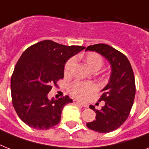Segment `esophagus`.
<instances>
[{"label":"esophagus","instance_id":"obj_1","mask_svg":"<svg viewBox=\"0 0 149 149\" xmlns=\"http://www.w3.org/2000/svg\"><path fill=\"white\" fill-rule=\"evenodd\" d=\"M73 102H74V104H77V105H80V106L84 107H88L87 105H86V104H83L82 102L79 101V100H73Z\"/></svg>","mask_w":149,"mask_h":149}]
</instances>
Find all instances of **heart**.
Listing matches in <instances>:
<instances>
[{
    "label": "heart",
    "mask_w": 149,
    "mask_h": 149,
    "mask_svg": "<svg viewBox=\"0 0 149 149\" xmlns=\"http://www.w3.org/2000/svg\"><path fill=\"white\" fill-rule=\"evenodd\" d=\"M79 58L84 61L86 67L91 72H97L103 65L102 57L99 54L95 52H89L84 57L79 56ZM73 63H74L73 59H70L65 63L64 68L65 76H69L70 74ZM95 90L96 87L94 84L91 83H81V82H75L70 85L69 88L70 94L72 97L80 100L87 98L95 91Z\"/></svg>",
    "instance_id": "heart-1"
}]
</instances>
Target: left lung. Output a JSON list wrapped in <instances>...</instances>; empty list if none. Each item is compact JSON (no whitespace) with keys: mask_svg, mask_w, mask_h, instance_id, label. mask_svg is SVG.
<instances>
[{"mask_svg":"<svg viewBox=\"0 0 149 149\" xmlns=\"http://www.w3.org/2000/svg\"><path fill=\"white\" fill-rule=\"evenodd\" d=\"M86 51L96 52L108 61L111 68L108 84L101 91L99 101H104L101 110L90 108L96 113V119L86 123L90 129L108 133L118 129L129 116L135 96V82L132 65L126 56L106 44L90 45Z\"/></svg>","mask_w":149,"mask_h":149,"instance_id":"left-lung-1","label":"left lung"}]
</instances>
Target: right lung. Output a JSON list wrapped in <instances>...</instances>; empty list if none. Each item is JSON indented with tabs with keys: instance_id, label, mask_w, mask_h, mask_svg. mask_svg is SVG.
Masks as SVG:
<instances>
[{
	"instance_id": "obj_1",
	"label": "right lung",
	"mask_w": 149,
	"mask_h": 149,
	"mask_svg": "<svg viewBox=\"0 0 149 149\" xmlns=\"http://www.w3.org/2000/svg\"><path fill=\"white\" fill-rule=\"evenodd\" d=\"M84 49L44 40L22 53L13 72L10 91L15 111L28 126L46 130L59 123L63 107L72 100L69 96L50 100L48 93L64 77L68 59Z\"/></svg>"
}]
</instances>
